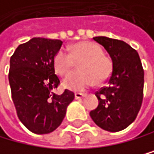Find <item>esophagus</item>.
Listing matches in <instances>:
<instances>
[{
	"instance_id": "34e87169",
	"label": "esophagus",
	"mask_w": 154,
	"mask_h": 154,
	"mask_svg": "<svg viewBox=\"0 0 154 154\" xmlns=\"http://www.w3.org/2000/svg\"><path fill=\"white\" fill-rule=\"evenodd\" d=\"M83 97H85V94H83V93H75V99H82Z\"/></svg>"
}]
</instances>
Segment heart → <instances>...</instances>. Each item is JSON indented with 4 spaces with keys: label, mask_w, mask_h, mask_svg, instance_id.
Segmentation results:
<instances>
[{
    "label": "heart",
    "mask_w": 154,
    "mask_h": 154,
    "mask_svg": "<svg viewBox=\"0 0 154 154\" xmlns=\"http://www.w3.org/2000/svg\"><path fill=\"white\" fill-rule=\"evenodd\" d=\"M70 52L60 49L53 57V67L59 75L69 72L75 61H79V71L68 74L63 79L64 88L71 91H83L93 84H101L112 74V61L103 54V49L92 42H82L72 45Z\"/></svg>",
    "instance_id": "b5f03b06"
}]
</instances>
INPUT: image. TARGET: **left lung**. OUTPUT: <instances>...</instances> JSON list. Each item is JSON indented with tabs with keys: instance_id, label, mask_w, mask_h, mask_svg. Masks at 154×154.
Instances as JSON below:
<instances>
[{
	"instance_id": "obj_1",
	"label": "left lung",
	"mask_w": 154,
	"mask_h": 154,
	"mask_svg": "<svg viewBox=\"0 0 154 154\" xmlns=\"http://www.w3.org/2000/svg\"><path fill=\"white\" fill-rule=\"evenodd\" d=\"M112 61L108 86L95 93L99 105L90 112L93 121L109 132L125 129L136 119L144 92V70L136 50L128 43L107 37H95Z\"/></svg>"
}]
</instances>
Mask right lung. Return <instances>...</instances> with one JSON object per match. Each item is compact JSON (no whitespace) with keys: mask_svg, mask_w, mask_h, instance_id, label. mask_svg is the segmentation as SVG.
<instances>
[{"mask_svg":"<svg viewBox=\"0 0 154 154\" xmlns=\"http://www.w3.org/2000/svg\"><path fill=\"white\" fill-rule=\"evenodd\" d=\"M62 41L33 38L22 43L10 57L8 80L18 118L35 134H48L62 123L75 94L66 89L53 92L60 83L53 57Z\"/></svg>","mask_w":154,"mask_h":154,"instance_id":"obj_1","label":"right lung"}]
</instances>
